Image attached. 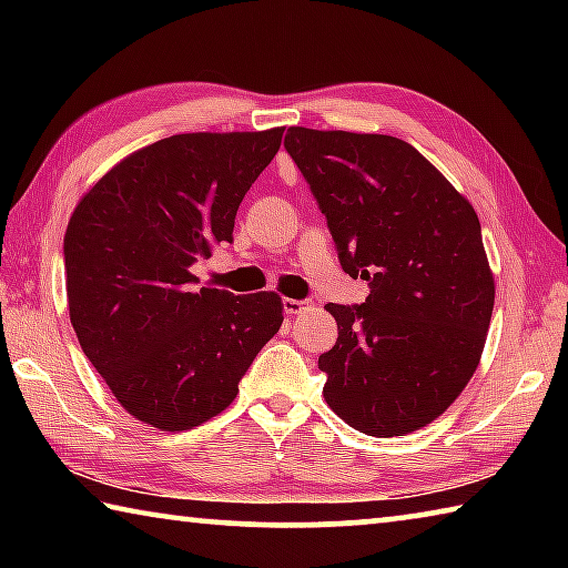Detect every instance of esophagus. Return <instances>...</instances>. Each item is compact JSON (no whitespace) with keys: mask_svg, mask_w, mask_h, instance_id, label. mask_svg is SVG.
<instances>
[{"mask_svg":"<svg viewBox=\"0 0 568 568\" xmlns=\"http://www.w3.org/2000/svg\"><path fill=\"white\" fill-rule=\"evenodd\" d=\"M283 307H285L287 315H297V313L307 311V307H311V303H307V301H293V297H285Z\"/></svg>","mask_w":568,"mask_h":568,"instance_id":"obj_1","label":"esophagus"}]
</instances>
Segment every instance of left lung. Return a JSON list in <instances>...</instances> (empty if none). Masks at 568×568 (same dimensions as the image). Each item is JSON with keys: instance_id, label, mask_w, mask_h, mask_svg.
<instances>
[{"instance_id": "8db88e82", "label": "left lung", "mask_w": 568, "mask_h": 568, "mask_svg": "<svg viewBox=\"0 0 568 568\" xmlns=\"http://www.w3.org/2000/svg\"><path fill=\"white\" fill-rule=\"evenodd\" d=\"M285 150L343 271L371 285L361 305H325L338 323L318 358L325 403L365 436L418 430L460 396L484 353L496 285L476 210L390 134L291 128Z\"/></svg>"}]
</instances>
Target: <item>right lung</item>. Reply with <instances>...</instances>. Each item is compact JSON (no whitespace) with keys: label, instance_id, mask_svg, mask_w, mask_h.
Masks as SVG:
<instances>
[{"label":"right lung","instance_id":"add662e5","mask_svg":"<svg viewBox=\"0 0 568 568\" xmlns=\"http://www.w3.org/2000/svg\"><path fill=\"white\" fill-rule=\"evenodd\" d=\"M281 140L283 128L172 134L118 162L74 207L72 328L120 406L152 428L190 430L225 410L281 331V295L197 291L190 273L233 243L237 207Z\"/></svg>","mask_w":568,"mask_h":568}]
</instances>
